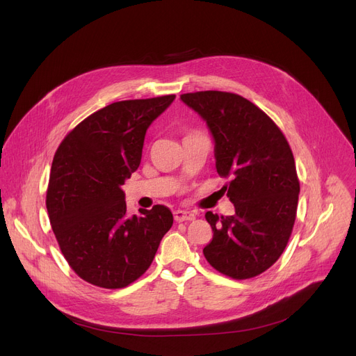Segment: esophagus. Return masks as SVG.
Masks as SVG:
<instances>
[{
    "instance_id": "obj_1",
    "label": "esophagus",
    "mask_w": 356,
    "mask_h": 356,
    "mask_svg": "<svg viewBox=\"0 0 356 356\" xmlns=\"http://www.w3.org/2000/svg\"><path fill=\"white\" fill-rule=\"evenodd\" d=\"M174 218L175 222H191V220H195V214L191 211H185V210H175L174 211Z\"/></svg>"
}]
</instances>
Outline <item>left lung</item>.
<instances>
[{"label": "left lung", "mask_w": 356, "mask_h": 356, "mask_svg": "<svg viewBox=\"0 0 356 356\" xmlns=\"http://www.w3.org/2000/svg\"><path fill=\"white\" fill-rule=\"evenodd\" d=\"M206 122L218 175L230 177L233 216L206 213L213 241L202 249L227 277H257L281 257L294 226L300 182L289 142L277 124L246 98L223 91L182 94Z\"/></svg>", "instance_id": "8db88e82"}]
</instances>
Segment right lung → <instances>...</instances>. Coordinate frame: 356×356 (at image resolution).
<instances>
[{"instance_id": "1", "label": "right lung", "mask_w": 356, "mask_h": 356, "mask_svg": "<svg viewBox=\"0 0 356 356\" xmlns=\"http://www.w3.org/2000/svg\"><path fill=\"white\" fill-rule=\"evenodd\" d=\"M175 95L127 99L81 122L59 145L46 209L65 259L103 289L142 277L174 223L165 206L127 216L122 185L140 165L146 130Z\"/></svg>"}]
</instances>
